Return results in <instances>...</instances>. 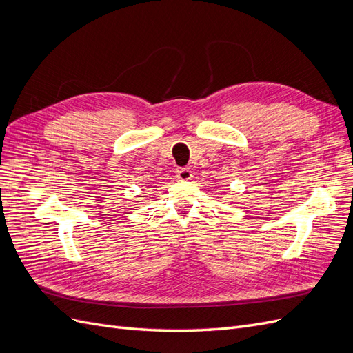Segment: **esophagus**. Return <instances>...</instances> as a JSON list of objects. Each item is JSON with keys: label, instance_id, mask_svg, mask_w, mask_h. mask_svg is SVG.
<instances>
[{"label": "esophagus", "instance_id": "1", "mask_svg": "<svg viewBox=\"0 0 353 353\" xmlns=\"http://www.w3.org/2000/svg\"><path fill=\"white\" fill-rule=\"evenodd\" d=\"M176 176L183 181H190L191 178H193V172H191L188 168H179L176 170Z\"/></svg>", "mask_w": 353, "mask_h": 353}]
</instances>
